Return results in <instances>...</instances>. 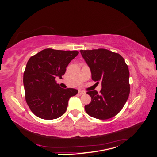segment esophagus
I'll return each mask as SVG.
<instances>
[{
  "mask_svg": "<svg viewBox=\"0 0 157 157\" xmlns=\"http://www.w3.org/2000/svg\"><path fill=\"white\" fill-rule=\"evenodd\" d=\"M78 93H79V94H80V95H84V94H86V91H82V90H79Z\"/></svg>",
  "mask_w": 157,
  "mask_h": 157,
  "instance_id": "34e87169",
  "label": "esophagus"
}]
</instances>
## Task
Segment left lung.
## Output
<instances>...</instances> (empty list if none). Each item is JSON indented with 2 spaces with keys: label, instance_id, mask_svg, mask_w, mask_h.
Here are the masks:
<instances>
[{
  "label": "left lung",
  "instance_id": "8db88e82",
  "mask_svg": "<svg viewBox=\"0 0 157 157\" xmlns=\"http://www.w3.org/2000/svg\"><path fill=\"white\" fill-rule=\"evenodd\" d=\"M80 52L91 69L93 80L102 82L99 94L97 91L86 92L91 102L85 105V111L100 120L112 118L120 112L128 99V66L121 55L107 49L81 50Z\"/></svg>",
  "mask_w": 157,
  "mask_h": 157
}]
</instances>
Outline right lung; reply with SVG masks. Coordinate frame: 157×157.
<instances>
[{
    "mask_svg": "<svg viewBox=\"0 0 157 157\" xmlns=\"http://www.w3.org/2000/svg\"><path fill=\"white\" fill-rule=\"evenodd\" d=\"M79 52L46 48L29 59L23 73L26 102L34 115L53 120L66 112L69 98L75 95V89H62L55 78L64 75L66 67Z\"/></svg>",
    "mask_w": 157,
    "mask_h": 157,
    "instance_id": "obj_1",
    "label": "right lung"
}]
</instances>
